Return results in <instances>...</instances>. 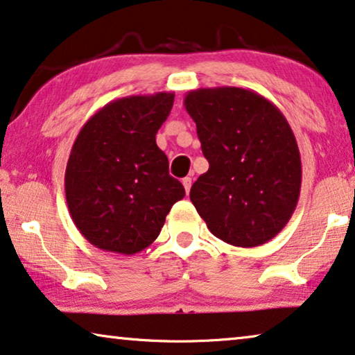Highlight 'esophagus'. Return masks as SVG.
<instances>
[{
	"mask_svg": "<svg viewBox=\"0 0 355 355\" xmlns=\"http://www.w3.org/2000/svg\"><path fill=\"white\" fill-rule=\"evenodd\" d=\"M182 183H183V187H184V191H187V194H188L189 189H191V178L184 177V178L182 180Z\"/></svg>",
	"mask_w": 355,
	"mask_h": 355,
	"instance_id": "34e87169",
	"label": "esophagus"
}]
</instances>
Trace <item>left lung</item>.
<instances>
[{"label":"left lung","instance_id":"obj_1","mask_svg":"<svg viewBox=\"0 0 355 355\" xmlns=\"http://www.w3.org/2000/svg\"><path fill=\"white\" fill-rule=\"evenodd\" d=\"M209 171L189 199L214 236L236 247L276 237L300 198L301 157L280 110L241 87H205L184 97Z\"/></svg>","mask_w":355,"mask_h":355}]
</instances>
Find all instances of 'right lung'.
Wrapping results in <instances>:
<instances>
[{
    "mask_svg": "<svg viewBox=\"0 0 355 355\" xmlns=\"http://www.w3.org/2000/svg\"><path fill=\"white\" fill-rule=\"evenodd\" d=\"M173 97L157 92L113 100L79 130L67 162V204L84 239L100 250L141 252L184 198L156 145Z\"/></svg>",
    "mask_w": 355,
    "mask_h": 355,
    "instance_id": "1",
    "label": "right lung"
}]
</instances>
